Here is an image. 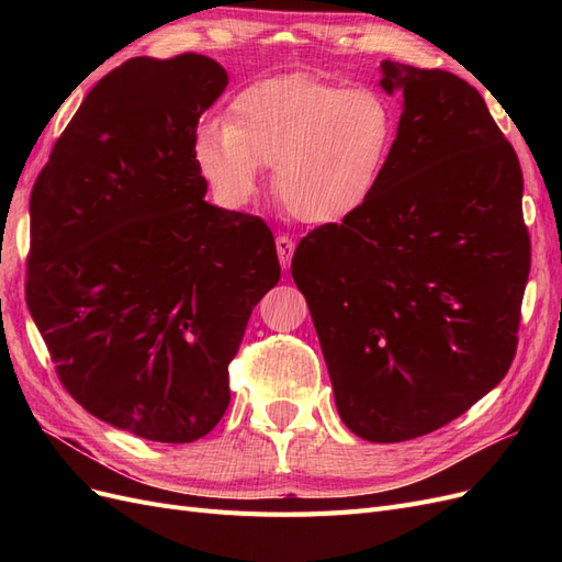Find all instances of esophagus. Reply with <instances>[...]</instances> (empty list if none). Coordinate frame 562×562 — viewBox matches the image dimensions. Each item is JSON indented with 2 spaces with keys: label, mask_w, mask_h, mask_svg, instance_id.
Wrapping results in <instances>:
<instances>
[{
  "label": "esophagus",
  "mask_w": 562,
  "mask_h": 562,
  "mask_svg": "<svg viewBox=\"0 0 562 562\" xmlns=\"http://www.w3.org/2000/svg\"><path fill=\"white\" fill-rule=\"evenodd\" d=\"M277 252H279L281 267H283V269H288V267H291L293 252H295V241H293V239H288V236H279V239H277Z\"/></svg>",
  "instance_id": "1"
}]
</instances>
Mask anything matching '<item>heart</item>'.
<instances>
[{"mask_svg":"<svg viewBox=\"0 0 562 562\" xmlns=\"http://www.w3.org/2000/svg\"><path fill=\"white\" fill-rule=\"evenodd\" d=\"M396 138L398 116L382 93L285 72L244 87L225 122H203L192 155L229 206L252 199L262 168L274 166L271 184L288 215L330 227L375 199Z\"/></svg>","mask_w":562,"mask_h":562,"instance_id":"1","label":"heart"}]
</instances>
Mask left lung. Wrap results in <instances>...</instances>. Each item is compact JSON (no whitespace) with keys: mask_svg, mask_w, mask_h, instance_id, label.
Here are the masks:
<instances>
[{"mask_svg":"<svg viewBox=\"0 0 562 562\" xmlns=\"http://www.w3.org/2000/svg\"><path fill=\"white\" fill-rule=\"evenodd\" d=\"M382 72L403 112L380 192L304 236L291 269L339 417L398 443L446 427L512 368L530 234L516 149L483 95L446 70Z\"/></svg>","mask_w":562,"mask_h":562,"instance_id":"8db88e82","label":"left lung"}]
</instances>
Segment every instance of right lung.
<instances>
[{"label": "right lung", "instance_id": "right-lung-1", "mask_svg": "<svg viewBox=\"0 0 562 562\" xmlns=\"http://www.w3.org/2000/svg\"><path fill=\"white\" fill-rule=\"evenodd\" d=\"M225 87L199 54L114 67L30 194L25 297L60 384L157 443L223 419L246 323L281 277L262 217L203 201L192 138Z\"/></svg>", "mask_w": 562, "mask_h": 562}]
</instances>
